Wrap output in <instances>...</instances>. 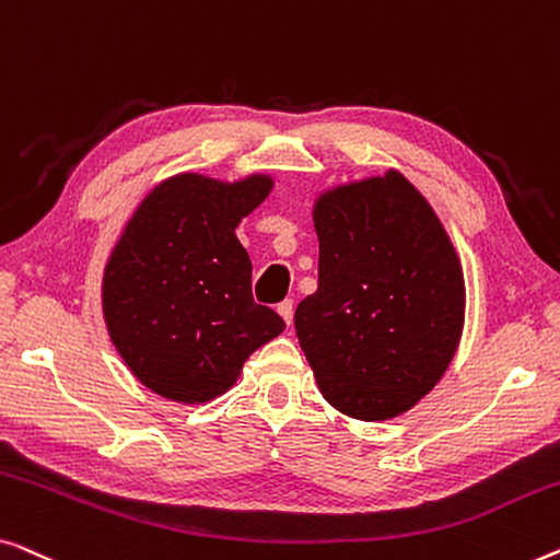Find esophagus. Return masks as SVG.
<instances>
[{
  "instance_id": "esophagus-1",
  "label": "esophagus",
  "mask_w": 560,
  "mask_h": 560,
  "mask_svg": "<svg viewBox=\"0 0 560 560\" xmlns=\"http://www.w3.org/2000/svg\"><path fill=\"white\" fill-rule=\"evenodd\" d=\"M277 312L281 314V319L287 322V325H291V319H294V302H291V299H283V302L277 306Z\"/></svg>"
}]
</instances>
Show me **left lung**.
Returning a JSON list of instances; mask_svg holds the SVG:
<instances>
[{
    "label": "left lung",
    "instance_id": "8db88e82",
    "mask_svg": "<svg viewBox=\"0 0 560 560\" xmlns=\"http://www.w3.org/2000/svg\"><path fill=\"white\" fill-rule=\"evenodd\" d=\"M317 291L294 314L319 393L358 421L411 411L452 365L464 329L462 261L429 200L400 175L314 200Z\"/></svg>",
    "mask_w": 560,
    "mask_h": 560
}]
</instances>
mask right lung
I'll list each match as a JSON object with an SVG mask.
<instances>
[{"label":"right lung","mask_w":560,"mask_h":560,"mask_svg":"<svg viewBox=\"0 0 560 560\" xmlns=\"http://www.w3.org/2000/svg\"><path fill=\"white\" fill-rule=\"evenodd\" d=\"M273 190L264 172L225 183L200 172L162 179L108 256L101 306L124 365L156 396L208 404L243 362L283 332L250 294V258L235 228Z\"/></svg>","instance_id":"obj_1"}]
</instances>
